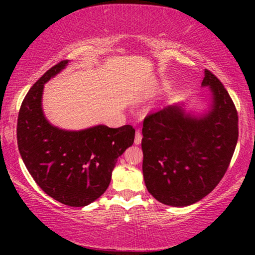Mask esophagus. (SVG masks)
Here are the masks:
<instances>
[{"label": "esophagus", "mask_w": 255, "mask_h": 255, "mask_svg": "<svg viewBox=\"0 0 255 255\" xmlns=\"http://www.w3.org/2000/svg\"><path fill=\"white\" fill-rule=\"evenodd\" d=\"M141 139H142V135H141V132L140 130H137L135 131V137H134V144L135 145H139L141 142Z\"/></svg>", "instance_id": "esophagus-1"}]
</instances>
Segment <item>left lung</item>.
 <instances>
[{
	"label": "left lung",
	"mask_w": 255,
	"mask_h": 255,
	"mask_svg": "<svg viewBox=\"0 0 255 255\" xmlns=\"http://www.w3.org/2000/svg\"><path fill=\"white\" fill-rule=\"evenodd\" d=\"M211 106L200 117L179 104L148 114L142 124V174L148 193L172 207H187L221 182L238 140V113L222 82L205 69Z\"/></svg>",
	"instance_id": "1"
}]
</instances>
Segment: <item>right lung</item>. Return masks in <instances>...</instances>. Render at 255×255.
<instances>
[{
	"label": "right lung",
	"instance_id": "1",
	"mask_svg": "<svg viewBox=\"0 0 255 255\" xmlns=\"http://www.w3.org/2000/svg\"><path fill=\"white\" fill-rule=\"evenodd\" d=\"M48 69L24 97L17 121V144L27 170L46 193L69 207H85L109 187L117 159L133 144L131 125L66 131L48 123L41 108L44 85L65 68Z\"/></svg>",
	"mask_w": 255,
	"mask_h": 255
}]
</instances>
